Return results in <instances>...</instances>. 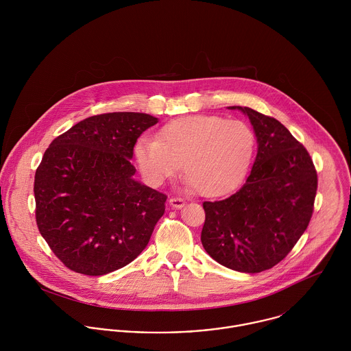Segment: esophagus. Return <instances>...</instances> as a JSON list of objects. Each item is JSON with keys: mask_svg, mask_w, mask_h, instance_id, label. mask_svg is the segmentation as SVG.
I'll use <instances>...</instances> for the list:
<instances>
[{"mask_svg": "<svg viewBox=\"0 0 351 351\" xmlns=\"http://www.w3.org/2000/svg\"><path fill=\"white\" fill-rule=\"evenodd\" d=\"M170 205L173 206V208H176V209H180V208H182L184 205H185V200L184 199H181V197H171L170 200Z\"/></svg>", "mask_w": 351, "mask_h": 351, "instance_id": "1", "label": "esophagus"}]
</instances>
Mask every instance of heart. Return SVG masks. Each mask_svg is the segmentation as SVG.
I'll use <instances>...</instances> for the list:
<instances>
[{"label":"heart","mask_w":351,"mask_h":351,"mask_svg":"<svg viewBox=\"0 0 351 351\" xmlns=\"http://www.w3.org/2000/svg\"><path fill=\"white\" fill-rule=\"evenodd\" d=\"M254 146V134L241 120L189 114L163 125L158 139L142 136L135 145V156L152 185L173 177L184 162L189 186L205 196H220L243 180Z\"/></svg>","instance_id":"b5f03b06"}]
</instances>
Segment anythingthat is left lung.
Instances as JSON below:
<instances>
[{
    "instance_id": "8db88e82",
    "label": "left lung",
    "mask_w": 351,
    "mask_h": 351,
    "mask_svg": "<svg viewBox=\"0 0 351 351\" xmlns=\"http://www.w3.org/2000/svg\"><path fill=\"white\" fill-rule=\"evenodd\" d=\"M256 156L245 185L221 201H205L201 243L220 265L259 273L293 249L306 230L317 189L313 162L285 125L247 106Z\"/></svg>"
}]
</instances>
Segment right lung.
Segmentation results:
<instances>
[{"instance_id": "1", "label": "right lung", "mask_w": 351, "mask_h": 351, "mask_svg": "<svg viewBox=\"0 0 351 351\" xmlns=\"http://www.w3.org/2000/svg\"><path fill=\"white\" fill-rule=\"evenodd\" d=\"M158 119L141 112L88 117L52 141L35 174L36 223L73 271L104 276L149 245L167 196L134 178L138 138Z\"/></svg>"}]
</instances>
